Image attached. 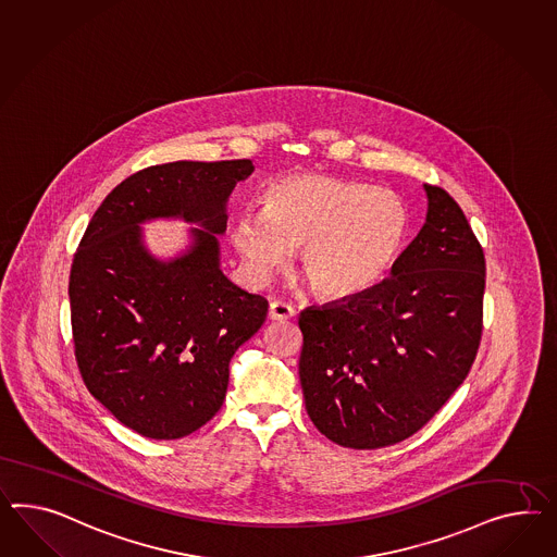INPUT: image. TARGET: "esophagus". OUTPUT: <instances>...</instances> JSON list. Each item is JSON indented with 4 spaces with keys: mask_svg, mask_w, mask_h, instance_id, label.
Listing matches in <instances>:
<instances>
[{
    "mask_svg": "<svg viewBox=\"0 0 557 557\" xmlns=\"http://www.w3.org/2000/svg\"><path fill=\"white\" fill-rule=\"evenodd\" d=\"M270 320H289V318L294 317V308L286 304V301L273 300L270 304Z\"/></svg>",
    "mask_w": 557,
    "mask_h": 557,
    "instance_id": "obj_1",
    "label": "esophagus"
}]
</instances>
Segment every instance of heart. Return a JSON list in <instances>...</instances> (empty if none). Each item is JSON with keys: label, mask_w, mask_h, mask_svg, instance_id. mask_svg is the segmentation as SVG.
<instances>
[{"label": "heart", "mask_w": 557, "mask_h": 557, "mask_svg": "<svg viewBox=\"0 0 557 557\" xmlns=\"http://www.w3.org/2000/svg\"><path fill=\"white\" fill-rule=\"evenodd\" d=\"M401 196L324 174L271 182L261 211L240 214L231 240L251 280L265 282L300 247V271L320 298L359 296L392 270L406 245Z\"/></svg>", "instance_id": "obj_1"}]
</instances>
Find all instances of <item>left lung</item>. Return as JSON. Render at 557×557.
<instances>
[{
    "label": "left lung",
    "mask_w": 557,
    "mask_h": 557,
    "mask_svg": "<svg viewBox=\"0 0 557 557\" xmlns=\"http://www.w3.org/2000/svg\"><path fill=\"white\" fill-rule=\"evenodd\" d=\"M423 188L425 223L392 277L298 320L306 411L345 448L413 436L465 383L481 345V243L444 188Z\"/></svg>",
    "instance_id": "obj_1"
}]
</instances>
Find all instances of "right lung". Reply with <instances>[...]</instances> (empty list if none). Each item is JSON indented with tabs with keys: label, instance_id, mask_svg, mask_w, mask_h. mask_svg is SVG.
<instances>
[{
	"label": "right lung",
	"instance_id": "obj_1",
	"mask_svg": "<svg viewBox=\"0 0 557 557\" xmlns=\"http://www.w3.org/2000/svg\"><path fill=\"white\" fill-rule=\"evenodd\" d=\"M251 160L170 162L117 184L78 243L71 322L90 395L141 436L176 440L225 401L228 362L268 318V300L226 280L216 235ZM196 222L194 245L170 262L140 240L141 222Z\"/></svg>",
	"mask_w": 557,
	"mask_h": 557
}]
</instances>
